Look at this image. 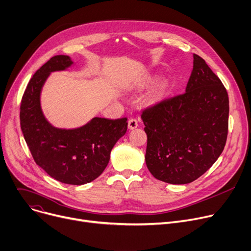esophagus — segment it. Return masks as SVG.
Returning a JSON list of instances; mask_svg holds the SVG:
<instances>
[{
	"instance_id": "1",
	"label": "esophagus",
	"mask_w": 251,
	"mask_h": 251,
	"mask_svg": "<svg viewBox=\"0 0 251 251\" xmlns=\"http://www.w3.org/2000/svg\"><path fill=\"white\" fill-rule=\"evenodd\" d=\"M138 127V121L134 118H131L129 121H128V128L130 130H133Z\"/></svg>"
}]
</instances>
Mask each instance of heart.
I'll return each instance as SVG.
<instances>
[{"label":"heart","mask_w":251,"mask_h":251,"mask_svg":"<svg viewBox=\"0 0 251 251\" xmlns=\"http://www.w3.org/2000/svg\"><path fill=\"white\" fill-rule=\"evenodd\" d=\"M157 75H146L142 82H141V86L142 87H148L150 85H152V83L157 79ZM170 91V82L168 79H161L157 85L154 87V89L152 90V92L150 93V95L147 97V103L148 104H156L168 96Z\"/></svg>","instance_id":"obj_1"}]
</instances>
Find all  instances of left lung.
I'll list each match as a JSON object with an SVG mask.
<instances>
[{
  "label": "left lung",
  "instance_id": "8db88e82",
  "mask_svg": "<svg viewBox=\"0 0 251 251\" xmlns=\"http://www.w3.org/2000/svg\"><path fill=\"white\" fill-rule=\"evenodd\" d=\"M228 117L226 89L206 61L194 54L186 93L141 115L149 172L173 185H185L204 175L223 151Z\"/></svg>",
  "mask_w": 251,
  "mask_h": 251
}]
</instances>
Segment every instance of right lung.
Listing matches in <instances>:
<instances>
[{
	"instance_id": "right-lung-1",
	"label": "right lung",
	"mask_w": 251,
	"mask_h": 251,
	"mask_svg": "<svg viewBox=\"0 0 251 251\" xmlns=\"http://www.w3.org/2000/svg\"><path fill=\"white\" fill-rule=\"evenodd\" d=\"M74 61L55 55L33 75L20 107V124L35 162L54 179L80 186L100 176L110 160L111 150L125 135L127 118L110 120L94 117L77 128H57L41 109V92L51 73L68 71Z\"/></svg>"
}]
</instances>
